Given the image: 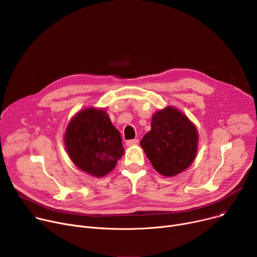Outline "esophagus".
Masks as SVG:
<instances>
[{
    "label": "esophagus",
    "instance_id": "obj_1",
    "mask_svg": "<svg viewBox=\"0 0 257 257\" xmlns=\"http://www.w3.org/2000/svg\"><path fill=\"white\" fill-rule=\"evenodd\" d=\"M125 144L127 146H134V145H138L139 144V140L138 139H133V140H127L125 142Z\"/></svg>",
    "mask_w": 257,
    "mask_h": 257
}]
</instances>
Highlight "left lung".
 I'll use <instances>...</instances> for the list:
<instances>
[{"mask_svg": "<svg viewBox=\"0 0 257 257\" xmlns=\"http://www.w3.org/2000/svg\"><path fill=\"white\" fill-rule=\"evenodd\" d=\"M140 144L153 167L170 177L186 170L195 160L198 132L186 115L170 105L154 114L152 130Z\"/></svg>", "mask_w": 257, "mask_h": 257, "instance_id": "left-lung-1", "label": "left lung"}]
</instances>
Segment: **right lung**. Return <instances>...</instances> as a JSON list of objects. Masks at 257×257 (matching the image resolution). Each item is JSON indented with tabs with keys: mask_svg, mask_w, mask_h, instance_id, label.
Here are the masks:
<instances>
[{
	"mask_svg": "<svg viewBox=\"0 0 257 257\" xmlns=\"http://www.w3.org/2000/svg\"><path fill=\"white\" fill-rule=\"evenodd\" d=\"M64 143L73 164L95 177L111 172L124 153L120 133L102 109L88 108L75 114L67 125Z\"/></svg>",
	"mask_w": 257,
	"mask_h": 257,
	"instance_id": "right-lung-1",
	"label": "right lung"
}]
</instances>
